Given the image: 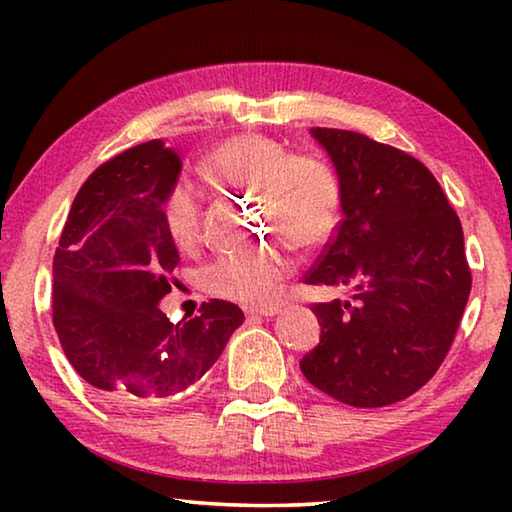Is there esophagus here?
Masks as SVG:
<instances>
[{"label":"esophagus","instance_id":"esophagus-1","mask_svg":"<svg viewBox=\"0 0 512 512\" xmlns=\"http://www.w3.org/2000/svg\"><path fill=\"white\" fill-rule=\"evenodd\" d=\"M277 311H280V307L264 305V307H250V309H246V314L248 316H264V318H268V316H275Z\"/></svg>","mask_w":512,"mask_h":512}]
</instances>
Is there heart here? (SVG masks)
<instances>
[{
  "label": "heart",
  "instance_id": "heart-1",
  "mask_svg": "<svg viewBox=\"0 0 512 512\" xmlns=\"http://www.w3.org/2000/svg\"><path fill=\"white\" fill-rule=\"evenodd\" d=\"M203 173L235 192H257L271 230L302 248L332 235L341 205L339 178L314 155H289L271 137L237 135L210 151ZM201 210V194L189 183H178L164 198V223L180 248L201 241ZM293 266L296 259L282 244L225 253L203 268V287L216 298L257 305L275 296Z\"/></svg>",
  "mask_w": 512,
  "mask_h": 512
}]
</instances>
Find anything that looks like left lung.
I'll use <instances>...</instances> for the list:
<instances>
[{
  "instance_id": "8db88e82",
  "label": "left lung",
  "mask_w": 512,
  "mask_h": 512,
  "mask_svg": "<svg viewBox=\"0 0 512 512\" xmlns=\"http://www.w3.org/2000/svg\"><path fill=\"white\" fill-rule=\"evenodd\" d=\"M341 187V221L307 284L350 293L311 307L320 343L300 361L318 391L357 409L406 400L436 375L470 298L463 228L433 173L388 144L311 128Z\"/></svg>"
}]
</instances>
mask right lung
<instances>
[{
	"label": "right lung",
	"mask_w": 512,
	"mask_h": 512,
	"mask_svg": "<svg viewBox=\"0 0 512 512\" xmlns=\"http://www.w3.org/2000/svg\"><path fill=\"white\" fill-rule=\"evenodd\" d=\"M180 169L162 140L115 155L85 180L60 235L56 334L74 370L108 400L187 391L244 323V311L225 300L203 302L201 316L180 323L158 307L180 262L162 214Z\"/></svg>",
	"instance_id": "right-lung-1"
}]
</instances>
